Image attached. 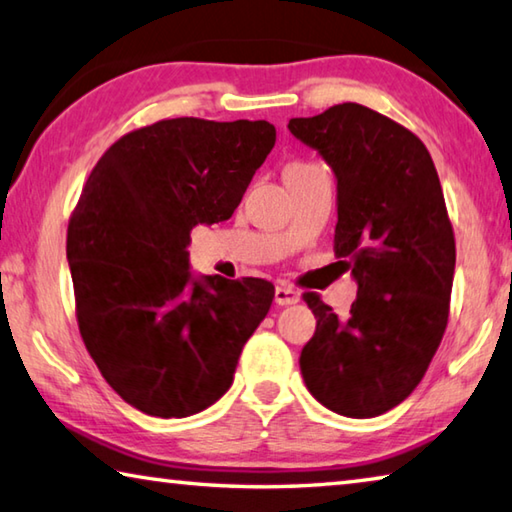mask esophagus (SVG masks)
Segmentation results:
<instances>
[{
  "label": "esophagus",
  "instance_id": "34e87169",
  "mask_svg": "<svg viewBox=\"0 0 512 512\" xmlns=\"http://www.w3.org/2000/svg\"><path fill=\"white\" fill-rule=\"evenodd\" d=\"M301 294L290 288V285H276L274 290V301L279 303V306H294V303H299Z\"/></svg>",
  "mask_w": 512,
  "mask_h": 512
}]
</instances>
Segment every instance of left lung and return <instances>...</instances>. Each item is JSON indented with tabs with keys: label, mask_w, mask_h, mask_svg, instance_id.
Wrapping results in <instances>:
<instances>
[{
	"label": "left lung",
	"mask_w": 512,
	"mask_h": 512,
	"mask_svg": "<svg viewBox=\"0 0 512 512\" xmlns=\"http://www.w3.org/2000/svg\"><path fill=\"white\" fill-rule=\"evenodd\" d=\"M288 130L333 168L335 254L357 283L344 319L303 294L317 319L303 382L339 416H380L418 387L447 326L456 245L443 188L425 143L364 105L290 119Z\"/></svg>",
	"instance_id": "obj_1"
}]
</instances>
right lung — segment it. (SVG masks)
Here are the masks:
<instances>
[{
  "instance_id": "right-lung-1",
  "label": "right lung",
  "mask_w": 512,
  "mask_h": 512,
  "mask_svg": "<svg viewBox=\"0 0 512 512\" xmlns=\"http://www.w3.org/2000/svg\"><path fill=\"white\" fill-rule=\"evenodd\" d=\"M276 141L267 121H157L98 159L71 213L67 261L89 355L119 396L186 418L229 391L274 285L195 276L191 229L229 220Z\"/></svg>"
}]
</instances>
